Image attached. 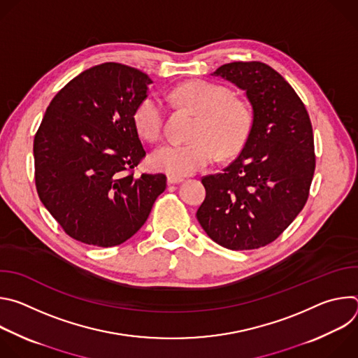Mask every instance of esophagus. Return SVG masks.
<instances>
[{"label": "esophagus", "instance_id": "34e87169", "mask_svg": "<svg viewBox=\"0 0 358 358\" xmlns=\"http://www.w3.org/2000/svg\"><path fill=\"white\" fill-rule=\"evenodd\" d=\"M167 181H169V184H180V182L184 181V178L182 177H176V176H169Z\"/></svg>", "mask_w": 358, "mask_h": 358}]
</instances>
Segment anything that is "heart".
Masks as SVG:
<instances>
[{
  "instance_id": "1",
  "label": "heart",
  "mask_w": 358,
  "mask_h": 358,
  "mask_svg": "<svg viewBox=\"0 0 358 358\" xmlns=\"http://www.w3.org/2000/svg\"><path fill=\"white\" fill-rule=\"evenodd\" d=\"M177 103L198 113L192 141H171L151 155V166L170 176L185 177L214 163L221 155L232 157L246 144L252 109L227 86L207 80H188L171 92ZM166 105L155 94L137 105L133 122L140 137L150 143L162 140L166 131Z\"/></svg>"
}]
</instances>
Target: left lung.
<instances>
[{
	"mask_svg": "<svg viewBox=\"0 0 358 358\" xmlns=\"http://www.w3.org/2000/svg\"><path fill=\"white\" fill-rule=\"evenodd\" d=\"M221 76L245 90L253 124L239 156L222 173L202 177L206 199L196 220L218 245L232 250L273 242L299 215L315 174L308 110L285 78L262 62H231Z\"/></svg>",
	"mask_w": 358,
	"mask_h": 358,
	"instance_id": "8db88e82",
	"label": "left lung"
}]
</instances>
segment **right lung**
Segmentation results:
<instances>
[{"instance_id":"right-lung-1","label":"right lung","mask_w":358,"mask_h":358,"mask_svg":"<svg viewBox=\"0 0 358 358\" xmlns=\"http://www.w3.org/2000/svg\"><path fill=\"white\" fill-rule=\"evenodd\" d=\"M151 79L106 62L50 101L34 138L39 199L73 239L110 248L131 238L166 189L164 174L134 176L145 157L133 115Z\"/></svg>"}]
</instances>
